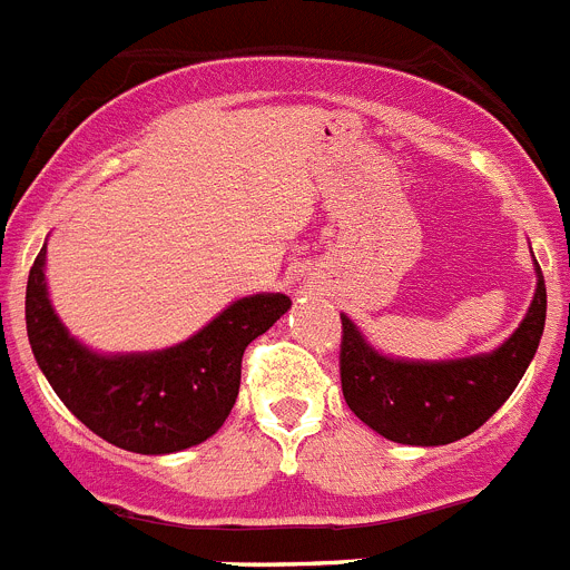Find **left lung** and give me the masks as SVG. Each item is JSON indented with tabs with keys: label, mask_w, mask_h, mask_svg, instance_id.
<instances>
[{
	"label": "left lung",
	"mask_w": 570,
	"mask_h": 570,
	"mask_svg": "<svg viewBox=\"0 0 570 570\" xmlns=\"http://www.w3.org/2000/svg\"><path fill=\"white\" fill-rule=\"evenodd\" d=\"M546 279L537 265V291L520 328L491 354L448 362L382 356L342 314L340 376L347 407L376 434L402 445H448L473 434L520 385L546 331Z\"/></svg>",
	"instance_id": "left-lung-1"
}]
</instances>
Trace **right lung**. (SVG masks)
I'll list each match as a JSON object with an SVG mask.
<instances>
[{
    "label": "right lung",
    "instance_id": "1",
    "mask_svg": "<svg viewBox=\"0 0 570 570\" xmlns=\"http://www.w3.org/2000/svg\"><path fill=\"white\" fill-rule=\"evenodd\" d=\"M288 308L285 294L242 296L179 345L105 356L59 322L45 285V245L24 294L28 340L50 387L82 425L134 454H174L214 436L239 394L245 347Z\"/></svg>",
    "mask_w": 570,
    "mask_h": 570
}]
</instances>
